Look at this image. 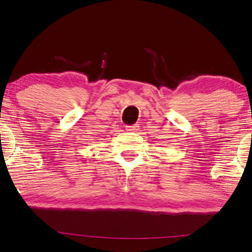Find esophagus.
I'll use <instances>...</instances> for the list:
<instances>
[{
    "label": "esophagus",
    "instance_id": "34e87169",
    "mask_svg": "<svg viewBox=\"0 0 252 252\" xmlns=\"http://www.w3.org/2000/svg\"><path fill=\"white\" fill-rule=\"evenodd\" d=\"M139 125H133V126H127L126 129L129 130V132H136V130H139Z\"/></svg>",
    "mask_w": 252,
    "mask_h": 252
}]
</instances>
